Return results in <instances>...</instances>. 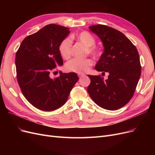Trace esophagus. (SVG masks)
<instances>
[{"label":"esophagus","instance_id":"34e87169","mask_svg":"<svg viewBox=\"0 0 155 155\" xmlns=\"http://www.w3.org/2000/svg\"><path fill=\"white\" fill-rule=\"evenodd\" d=\"M78 76H79V78H82V77H83V76H85V74H78Z\"/></svg>","mask_w":155,"mask_h":155}]
</instances>
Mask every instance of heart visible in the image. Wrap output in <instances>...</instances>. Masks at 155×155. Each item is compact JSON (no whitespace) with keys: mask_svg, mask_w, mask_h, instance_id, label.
Listing matches in <instances>:
<instances>
[{"mask_svg":"<svg viewBox=\"0 0 155 155\" xmlns=\"http://www.w3.org/2000/svg\"><path fill=\"white\" fill-rule=\"evenodd\" d=\"M75 38L87 47V50L90 54L96 55L98 53L94 45L96 39L88 31H84L78 34ZM59 54L64 59H68L72 54V40L70 38H64L59 45ZM92 61L89 58L83 59H74L68 62L65 65V69L67 71L77 74H83L87 72L92 65Z\"/></svg>","mask_w":155,"mask_h":155,"instance_id":"1","label":"heart"}]
</instances>
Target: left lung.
Instances as JSON below:
<instances>
[{"mask_svg":"<svg viewBox=\"0 0 155 155\" xmlns=\"http://www.w3.org/2000/svg\"><path fill=\"white\" fill-rule=\"evenodd\" d=\"M89 29L100 37L104 47L95 68L109 75L105 81L101 76L88 75V93L103 109H119L133 96L141 75L138 50L124 34L111 27L97 25Z\"/></svg>","mask_w":155,"mask_h":155,"instance_id":"obj_1","label":"left lung"}]
</instances>
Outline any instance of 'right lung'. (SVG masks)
Returning <instances> with one entry per match:
<instances>
[{"label":"right lung","mask_w":155,"mask_h":155,"mask_svg":"<svg viewBox=\"0 0 155 155\" xmlns=\"http://www.w3.org/2000/svg\"><path fill=\"white\" fill-rule=\"evenodd\" d=\"M67 27L50 24L22 41L15 57L17 81L26 99L37 109L51 111L63 106L79 78L75 72L51 79L50 73L63 64L59 45L68 35Z\"/></svg>","instance_id":"right-lung-1"}]
</instances>
